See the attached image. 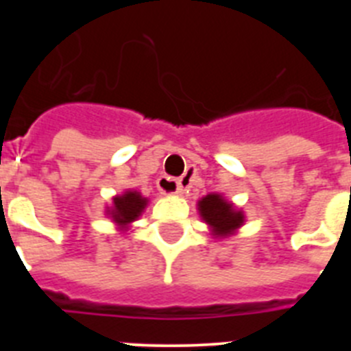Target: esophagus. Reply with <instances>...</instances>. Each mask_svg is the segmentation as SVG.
Masks as SVG:
<instances>
[{
	"instance_id": "34e87169",
	"label": "esophagus",
	"mask_w": 351,
	"mask_h": 351,
	"mask_svg": "<svg viewBox=\"0 0 351 351\" xmlns=\"http://www.w3.org/2000/svg\"><path fill=\"white\" fill-rule=\"evenodd\" d=\"M158 188H160L161 193H182L184 191V184H182V179H172V178H163L158 179Z\"/></svg>"
}]
</instances>
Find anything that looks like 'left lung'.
<instances>
[{
  "instance_id": "1",
  "label": "left lung",
  "mask_w": 351,
  "mask_h": 351,
  "mask_svg": "<svg viewBox=\"0 0 351 351\" xmlns=\"http://www.w3.org/2000/svg\"><path fill=\"white\" fill-rule=\"evenodd\" d=\"M200 216L213 226L214 235H228L243 225L244 216L241 210H235L230 202L223 200L221 195L210 193L198 202Z\"/></svg>"
}]
</instances>
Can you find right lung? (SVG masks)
Returning a JSON list of instances; mask_svg holds the SVG:
<instances>
[{
    "label": "right lung",
    "mask_w": 351,
    "mask_h": 351,
    "mask_svg": "<svg viewBox=\"0 0 351 351\" xmlns=\"http://www.w3.org/2000/svg\"><path fill=\"white\" fill-rule=\"evenodd\" d=\"M147 206V200L137 191H126L125 195L114 198V207L110 209L114 221L117 225H128L135 221Z\"/></svg>",
    "instance_id": "add662e5"
}]
</instances>
